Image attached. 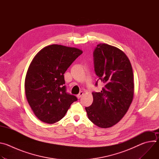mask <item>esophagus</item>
<instances>
[{"instance_id": "34e87169", "label": "esophagus", "mask_w": 159, "mask_h": 159, "mask_svg": "<svg viewBox=\"0 0 159 159\" xmlns=\"http://www.w3.org/2000/svg\"><path fill=\"white\" fill-rule=\"evenodd\" d=\"M83 94H84V93H83V92H80V93L77 96V98L78 99H80L82 96H83Z\"/></svg>"}]
</instances>
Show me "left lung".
<instances>
[{
  "instance_id": "left-lung-1",
  "label": "left lung",
  "mask_w": 159,
  "mask_h": 159,
  "mask_svg": "<svg viewBox=\"0 0 159 159\" xmlns=\"http://www.w3.org/2000/svg\"><path fill=\"white\" fill-rule=\"evenodd\" d=\"M94 70L104 84L101 92H93V102L85 107L89 119L96 126L107 128L118 123L133 101V74L131 63L119 48L105 43L97 45L94 52Z\"/></svg>"
}]
</instances>
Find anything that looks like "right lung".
<instances>
[{"instance_id": "right-lung-1", "label": "right lung", "mask_w": 159, "mask_h": 159, "mask_svg": "<svg viewBox=\"0 0 159 159\" xmlns=\"http://www.w3.org/2000/svg\"><path fill=\"white\" fill-rule=\"evenodd\" d=\"M82 51L63 45L43 48L34 57L25 79V93L36 116L53 124L61 120L77 98L66 92L64 74Z\"/></svg>"}]
</instances>
